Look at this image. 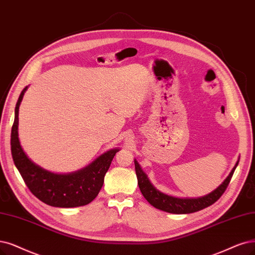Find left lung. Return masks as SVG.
Wrapping results in <instances>:
<instances>
[{
	"instance_id": "1",
	"label": "left lung",
	"mask_w": 255,
	"mask_h": 255,
	"mask_svg": "<svg viewBox=\"0 0 255 255\" xmlns=\"http://www.w3.org/2000/svg\"><path fill=\"white\" fill-rule=\"evenodd\" d=\"M238 164L239 162L235 164L232 171L230 172L228 177L224 181V183L208 195L199 197V199H177V197L167 195L156 190L153 185L148 180L146 173L142 170V168H140L138 163L134 159L137 184L140 192H142L147 202L150 205L155 207L156 209L174 214H186L196 212L214 204L223 195L225 190L227 189Z\"/></svg>"
}]
</instances>
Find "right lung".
I'll return each instance as SVG.
<instances>
[{
  "label": "right lung",
  "mask_w": 255,
  "mask_h": 255,
  "mask_svg": "<svg viewBox=\"0 0 255 255\" xmlns=\"http://www.w3.org/2000/svg\"><path fill=\"white\" fill-rule=\"evenodd\" d=\"M26 89H23L16 102L10 139L11 154L18 172L31 193L47 205L71 208L89 204L99 194L104 177L119 149L110 150L88 167L70 174H55L35 165L23 151L17 135L18 107Z\"/></svg>",
  "instance_id": "1"
}]
</instances>
